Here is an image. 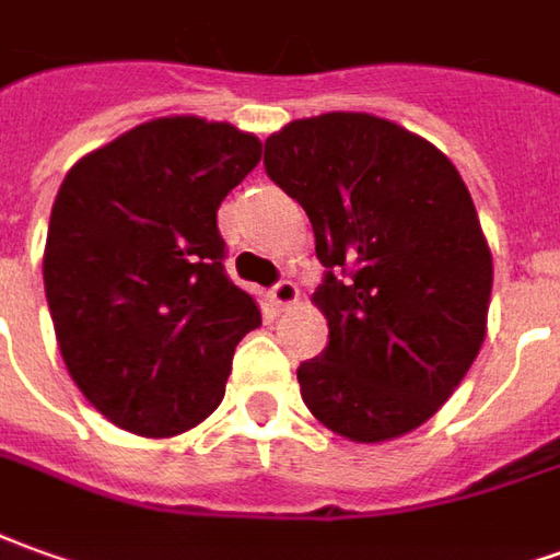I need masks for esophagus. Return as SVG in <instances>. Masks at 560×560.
<instances>
[{
	"instance_id": "obj_1",
	"label": "esophagus",
	"mask_w": 560,
	"mask_h": 560,
	"mask_svg": "<svg viewBox=\"0 0 560 560\" xmlns=\"http://www.w3.org/2000/svg\"><path fill=\"white\" fill-rule=\"evenodd\" d=\"M268 295H271L273 307L287 311V307H292V304L299 302V287H295L292 280H280V283H277V287H273Z\"/></svg>"
}]
</instances>
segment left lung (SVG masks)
<instances>
[{"instance_id":"8db88e82","label":"left lung","mask_w":560,"mask_h":560,"mask_svg":"<svg viewBox=\"0 0 560 560\" xmlns=\"http://www.w3.org/2000/svg\"><path fill=\"white\" fill-rule=\"evenodd\" d=\"M265 170L304 207L326 268L329 347L299 365L311 415L350 442L418 430L460 387L488 331L493 258L448 158L369 112L289 121Z\"/></svg>"}]
</instances>
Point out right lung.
<instances>
[{
  "instance_id": "add662e5",
  "label": "right lung",
  "mask_w": 560,
  "mask_h": 560,
  "mask_svg": "<svg viewBox=\"0 0 560 560\" xmlns=\"http://www.w3.org/2000/svg\"><path fill=\"white\" fill-rule=\"evenodd\" d=\"M261 161L229 121L152 118L72 164L45 241L69 377L115 427L179 435L213 415L234 347L261 323L222 268L215 210Z\"/></svg>"
}]
</instances>
